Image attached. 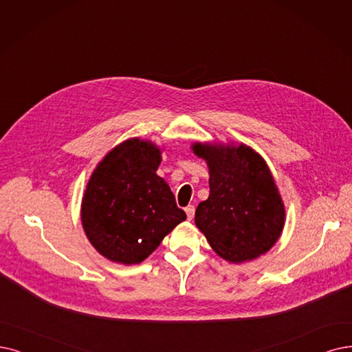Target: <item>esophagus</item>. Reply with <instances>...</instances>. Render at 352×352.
Segmentation results:
<instances>
[{"label": "esophagus", "mask_w": 352, "mask_h": 352, "mask_svg": "<svg viewBox=\"0 0 352 352\" xmlns=\"http://www.w3.org/2000/svg\"><path fill=\"white\" fill-rule=\"evenodd\" d=\"M185 212H186V215H188V219L192 221L193 217H195V206H193V205L186 206V208H185Z\"/></svg>", "instance_id": "1"}]
</instances>
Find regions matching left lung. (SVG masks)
<instances>
[{"instance_id": "left-lung-1", "label": "left lung", "mask_w": 352, "mask_h": 352, "mask_svg": "<svg viewBox=\"0 0 352 352\" xmlns=\"http://www.w3.org/2000/svg\"><path fill=\"white\" fill-rule=\"evenodd\" d=\"M209 167V198L196 208L195 223L217 254L243 263L269 251L285 225V206L265 162L240 144L192 146Z\"/></svg>"}]
</instances>
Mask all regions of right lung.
<instances>
[{"mask_svg":"<svg viewBox=\"0 0 352 352\" xmlns=\"http://www.w3.org/2000/svg\"><path fill=\"white\" fill-rule=\"evenodd\" d=\"M160 150L131 138L112 148L92 173L82 201L91 244L111 261L138 264L186 219L175 195L156 175Z\"/></svg>","mask_w":352,"mask_h":352,"instance_id":"obj_1","label":"right lung"}]
</instances>
